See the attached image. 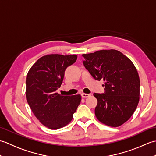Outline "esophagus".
Here are the masks:
<instances>
[{
    "label": "esophagus",
    "mask_w": 156,
    "mask_h": 156,
    "mask_svg": "<svg viewBox=\"0 0 156 156\" xmlns=\"http://www.w3.org/2000/svg\"><path fill=\"white\" fill-rule=\"evenodd\" d=\"M81 96H82V98H87V97H89L90 96V94H86V93H82V94H81Z\"/></svg>",
    "instance_id": "34e87169"
}]
</instances>
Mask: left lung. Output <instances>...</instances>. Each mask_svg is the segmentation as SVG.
<instances>
[{
  "label": "left lung",
  "mask_w": 156,
  "mask_h": 156,
  "mask_svg": "<svg viewBox=\"0 0 156 156\" xmlns=\"http://www.w3.org/2000/svg\"><path fill=\"white\" fill-rule=\"evenodd\" d=\"M83 64L95 80L104 81V93H94L95 115L102 123L117 127L128 121L140 101V80L130 59L115 49L82 54Z\"/></svg>",
  "instance_id": "left-lung-1"
}]
</instances>
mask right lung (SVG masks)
Here are the masks:
<instances>
[{
	"label": "right lung",
	"mask_w": 156,
	"mask_h": 156,
	"mask_svg": "<svg viewBox=\"0 0 156 156\" xmlns=\"http://www.w3.org/2000/svg\"><path fill=\"white\" fill-rule=\"evenodd\" d=\"M76 59V55H46L32 66L27 75V101L39 122L51 129L67 125L80 103V94L63 96L56 92L66 69Z\"/></svg>",
	"instance_id": "obj_1"
}]
</instances>
